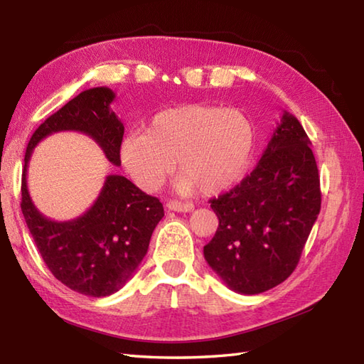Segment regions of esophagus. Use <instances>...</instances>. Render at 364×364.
I'll use <instances>...</instances> for the list:
<instances>
[{
    "label": "esophagus",
    "instance_id": "esophagus-1",
    "mask_svg": "<svg viewBox=\"0 0 364 364\" xmlns=\"http://www.w3.org/2000/svg\"><path fill=\"white\" fill-rule=\"evenodd\" d=\"M167 210L170 211H176V213H191L194 211V205L192 203H184V202H178V200H170L167 202Z\"/></svg>",
    "mask_w": 364,
    "mask_h": 364
}]
</instances>
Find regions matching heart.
I'll use <instances>...</instances> for the list:
<instances>
[{
	"mask_svg": "<svg viewBox=\"0 0 364 364\" xmlns=\"http://www.w3.org/2000/svg\"><path fill=\"white\" fill-rule=\"evenodd\" d=\"M255 149V127L235 107L184 105L153 115L145 133L122 139L123 168L145 192H154L180 170L175 188L218 196L241 180Z\"/></svg>",
	"mask_w": 364,
	"mask_h": 364,
	"instance_id": "b5f03b06",
	"label": "heart"
}]
</instances>
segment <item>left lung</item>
Segmentation results:
<instances>
[{
    "instance_id": "8db88e82",
    "label": "left lung",
    "mask_w": 364,
    "mask_h": 364,
    "mask_svg": "<svg viewBox=\"0 0 364 364\" xmlns=\"http://www.w3.org/2000/svg\"><path fill=\"white\" fill-rule=\"evenodd\" d=\"M310 145L300 122L284 111L253 172L211 200L219 228L203 255L235 292L272 289L296 269L321 211Z\"/></svg>"
}]
</instances>
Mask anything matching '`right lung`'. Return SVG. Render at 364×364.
Instances as JSON below:
<instances>
[{
    "mask_svg": "<svg viewBox=\"0 0 364 364\" xmlns=\"http://www.w3.org/2000/svg\"><path fill=\"white\" fill-rule=\"evenodd\" d=\"M109 87L81 92L38 127L28 144L21 175V213L50 272L67 288L90 297L117 292L134 275L149 250L164 208L122 175H107L97 200L80 218L58 222L37 210L28 192L34 146L53 133L78 131L94 139L106 159L120 166L123 123L111 111Z\"/></svg>",
    "mask_w": 364,
    "mask_h": 364,
    "instance_id": "right-lung-1",
    "label": "right lung"
}]
</instances>
